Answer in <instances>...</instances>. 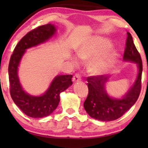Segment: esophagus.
<instances>
[{
  "label": "esophagus",
  "mask_w": 148,
  "mask_h": 148,
  "mask_svg": "<svg viewBox=\"0 0 148 148\" xmlns=\"http://www.w3.org/2000/svg\"><path fill=\"white\" fill-rule=\"evenodd\" d=\"M80 80H81V75L78 73H76L73 76V82H79V81H80Z\"/></svg>",
  "instance_id": "34e87169"
}]
</instances>
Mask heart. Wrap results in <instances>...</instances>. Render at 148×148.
Returning a JSON list of instances; mask_svg holds the SVG:
<instances>
[{
	"mask_svg": "<svg viewBox=\"0 0 148 148\" xmlns=\"http://www.w3.org/2000/svg\"><path fill=\"white\" fill-rule=\"evenodd\" d=\"M110 43L104 39H97L85 43L77 50V55L82 60H90L110 48ZM114 52H110L94 60L90 65V71L95 75L101 74L107 69L115 57ZM77 63V60H74Z\"/></svg>",
	"mask_w": 148,
	"mask_h": 148,
	"instance_id": "heart-1",
	"label": "heart"
}]
</instances>
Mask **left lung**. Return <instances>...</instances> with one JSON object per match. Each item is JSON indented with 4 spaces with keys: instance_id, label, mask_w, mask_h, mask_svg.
Masks as SVG:
<instances>
[{
    "instance_id": "left-lung-1",
    "label": "left lung",
    "mask_w": 148,
    "mask_h": 148,
    "mask_svg": "<svg viewBox=\"0 0 148 148\" xmlns=\"http://www.w3.org/2000/svg\"><path fill=\"white\" fill-rule=\"evenodd\" d=\"M123 60L136 63L138 75L133 86L121 99L110 98L107 94L105 84L109 76H90L87 79L89 93L84 106L92 118L102 121L116 120L130 109L138 99L141 88L142 60L129 32H127Z\"/></svg>"
}]
</instances>
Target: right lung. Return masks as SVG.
Returning <instances> with one entry per match:
<instances>
[{
	"label": "right lung",
	"mask_w": 148,
	"mask_h": 148,
	"mask_svg": "<svg viewBox=\"0 0 148 148\" xmlns=\"http://www.w3.org/2000/svg\"><path fill=\"white\" fill-rule=\"evenodd\" d=\"M55 32V26L50 23L32 30L18 42L10 58L8 71L11 96L22 112L32 118H42L52 114L59 104L60 93L73 84L72 75H57L46 92L40 96L28 94L20 84L18 66L25 50L47 41Z\"/></svg>",
	"instance_id": "1"
}]
</instances>
